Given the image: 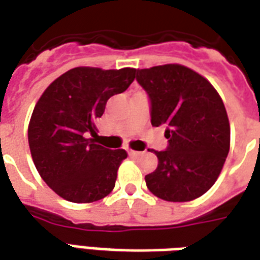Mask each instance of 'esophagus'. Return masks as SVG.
Segmentation results:
<instances>
[{"instance_id": "obj_1", "label": "esophagus", "mask_w": 260, "mask_h": 260, "mask_svg": "<svg viewBox=\"0 0 260 260\" xmlns=\"http://www.w3.org/2000/svg\"><path fill=\"white\" fill-rule=\"evenodd\" d=\"M128 153H130L132 156H140V155H143V152H140V151H134V149H128Z\"/></svg>"}]
</instances>
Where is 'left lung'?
Segmentation results:
<instances>
[{"label": "left lung", "instance_id": "left-lung-1", "mask_svg": "<svg viewBox=\"0 0 260 260\" xmlns=\"http://www.w3.org/2000/svg\"><path fill=\"white\" fill-rule=\"evenodd\" d=\"M148 94L151 124L164 126L168 147L153 151L158 168L145 176L148 190L170 202L204 195L219 177L230 149V124L220 95L205 77L185 66L137 69Z\"/></svg>", "mask_w": 260, "mask_h": 260}]
</instances>
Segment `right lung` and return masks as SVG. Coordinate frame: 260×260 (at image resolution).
<instances>
[{
	"label": "right lung",
	"mask_w": 260,
	"mask_h": 260,
	"mask_svg": "<svg viewBox=\"0 0 260 260\" xmlns=\"http://www.w3.org/2000/svg\"><path fill=\"white\" fill-rule=\"evenodd\" d=\"M136 72L75 68L52 81L36 104L27 132L31 158L43 180L63 200L88 204L113 190L127 153L96 143V119L112 95L127 90Z\"/></svg>",
	"instance_id": "obj_1"
}]
</instances>
